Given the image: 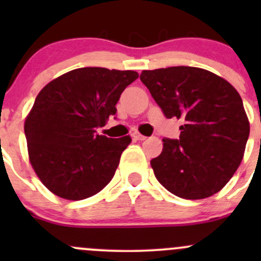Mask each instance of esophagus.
I'll list each match as a JSON object with an SVG mask.
<instances>
[{"label": "esophagus", "mask_w": 261, "mask_h": 261, "mask_svg": "<svg viewBox=\"0 0 261 261\" xmlns=\"http://www.w3.org/2000/svg\"><path fill=\"white\" fill-rule=\"evenodd\" d=\"M133 138L135 139V140H139V141H143V140H145L146 139V136H144V135H141L140 133H138V131H135V133L133 134Z\"/></svg>", "instance_id": "1"}]
</instances>
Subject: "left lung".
<instances>
[{
	"mask_svg": "<svg viewBox=\"0 0 261 261\" xmlns=\"http://www.w3.org/2000/svg\"><path fill=\"white\" fill-rule=\"evenodd\" d=\"M140 80L167 118H178L179 139H163L150 164L159 183L180 198L211 197L243 160L250 134L239 92L223 78L196 67L143 70Z\"/></svg>",
	"mask_w": 261,
	"mask_h": 261,
	"instance_id": "8db88e82",
	"label": "left lung"
}]
</instances>
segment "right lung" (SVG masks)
<instances>
[{
  "label": "right lung",
  "instance_id": "obj_1",
  "mask_svg": "<svg viewBox=\"0 0 261 261\" xmlns=\"http://www.w3.org/2000/svg\"><path fill=\"white\" fill-rule=\"evenodd\" d=\"M138 77L134 70L86 67L41 89L23 128L31 165L50 192L80 201L111 181L131 138H107L96 128L116 115L121 93Z\"/></svg>",
  "mask_w": 261,
  "mask_h": 261
}]
</instances>
